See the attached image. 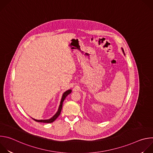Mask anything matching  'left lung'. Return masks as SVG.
Here are the masks:
<instances>
[{
  "mask_svg": "<svg viewBox=\"0 0 153 153\" xmlns=\"http://www.w3.org/2000/svg\"><path fill=\"white\" fill-rule=\"evenodd\" d=\"M122 51H123V54H124V55H125V53H124V51H123V48H122Z\"/></svg>",
  "mask_w": 153,
  "mask_h": 153,
  "instance_id": "1",
  "label": "left lung"
}]
</instances>
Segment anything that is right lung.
<instances>
[{
	"instance_id": "add662e5",
	"label": "right lung",
	"mask_w": 153,
	"mask_h": 153,
	"mask_svg": "<svg viewBox=\"0 0 153 153\" xmlns=\"http://www.w3.org/2000/svg\"><path fill=\"white\" fill-rule=\"evenodd\" d=\"M71 90H68L67 91H65L63 95H62V99H61V100H60V105H59V109L57 111V113L50 119H47V120H36L35 119H33L34 120L36 121V122H43V123H52L59 116L60 114V112L62 111V105H63V102L64 101L65 99L66 98V97L70 94L71 93Z\"/></svg>"
}]
</instances>
